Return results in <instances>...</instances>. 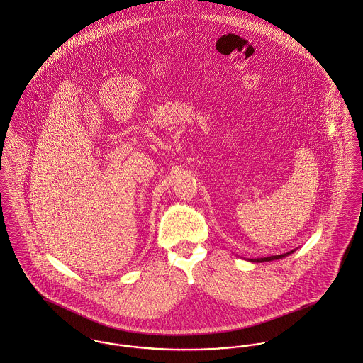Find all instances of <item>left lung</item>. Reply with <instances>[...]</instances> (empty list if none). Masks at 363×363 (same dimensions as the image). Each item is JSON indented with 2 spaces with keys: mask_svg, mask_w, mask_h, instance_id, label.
<instances>
[{
  "mask_svg": "<svg viewBox=\"0 0 363 363\" xmlns=\"http://www.w3.org/2000/svg\"><path fill=\"white\" fill-rule=\"evenodd\" d=\"M290 252H293V251H290ZM288 252V254H290ZM288 254H281V255H272V257H267V258H254L252 261L254 262H264V261H272V259H279V258H284V257H286Z\"/></svg>",
  "mask_w": 363,
  "mask_h": 363,
  "instance_id": "8db88e82",
  "label": "left lung"
}]
</instances>
